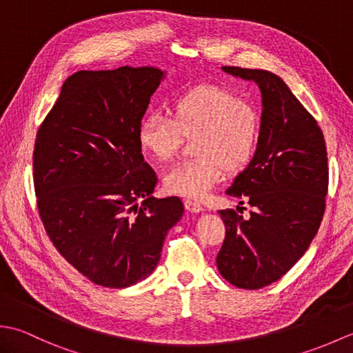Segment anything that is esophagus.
I'll list each match as a JSON object with an SVG mask.
<instances>
[{"mask_svg": "<svg viewBox=\"0 0 353 353\" xmlns=\"http://www.w3.org/2000/svg\"><path fill=\"white\" fill-rule=\"evenodd\" d=\"M185 208L188 209L191 212H201L203 211V206H201L197 200H192V199H185Z\"/></svg>", "mask_w": 353, "mask_h": 353, "instance_id": "obj_1", "label": "esophagus"}]
</instances>
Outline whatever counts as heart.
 I'll use <instances>...</instances> for the list:
<instances>
[{
	"label": "heart",
	"instance_id": "1",
	"mask_svg": "<svg viewBox=\"0 0 353 353\" xmlns=\"http://www.w3.org/2000/svg\"><path fill=\"white\" fill-rule=\"evenodd\" d=\"M258 108L223 86L203 85L179 95L170 117L150 114L138 127V144L156 162H170L183 138L192 139V159L177 163L163 177L170 194L200 199L220 181L223 170H244L261 137Z\"/></svg>",
	"mask_w": 353,
	"mask_h": 353
}]
</instances>
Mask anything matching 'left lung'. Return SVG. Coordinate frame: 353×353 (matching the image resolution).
Instances as JSON below:
<instances>
[{
	"mask_svg": "<svg viewBox=\"0 0 353 353\" xmlns=\"http://www.w3.org/2000/svg\"><path fill=\"white\" fill-rule=\"evenodd\" d=\"M223 70L259 86L262 127L249 167L226 190L253 211L247 219L239 206L219 211L226 236L216 267L235 287L259 290L287 274L317 234L329 185L326 142L316 118L274 74Z\"/></svg>",
	"mask_w": 353,
	"mask_h": 353,
	"instance_id": "left-lung-1",
	"label": "left lung"
}]
</instances>
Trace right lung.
Here are the masks:
<instances>
[{"mask_svg":"<svg viewBox=\"0 0 353 353\" xmlns=\"http://www.w3.org/2000/svg\"><path fill=\"white\" fill-rule=\"evenodd\" d=\"M163 72L142 66L79 71L36 133L33 182L57 252L97 285L125 288L153 273L179 197H152L138 127Z\"/></svg>","mask_w":353,"mask_h":353,"instance_id":"add662e5","label":"right lung"}]
</instances>
